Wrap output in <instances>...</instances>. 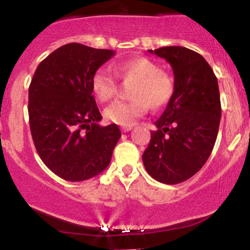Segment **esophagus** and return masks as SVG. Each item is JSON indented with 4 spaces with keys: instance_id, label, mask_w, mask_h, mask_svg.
Listing matches in <instances>:
<instances>
[{
    "instance_id": "34e87169",
    "label": "esophagus",
    "mask_w": 250,
    "mask_h": 250,
    "mask_svg": "<svg viewBox=\"0 0 250 250\" xmlns=\"http://www.w3.org/2000/svg\"><path fill=\"white\" fill-rule=\"evenodd\" d=\"M129 130H132V127H130V125H127V127H121V132L122 133H127L129 132Z\"/></svg>"
}]
</instances>
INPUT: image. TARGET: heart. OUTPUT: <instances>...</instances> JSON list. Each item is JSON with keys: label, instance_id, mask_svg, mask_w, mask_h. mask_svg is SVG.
I'll list each match as a JSON object with an SVG mask.
<instances>
[{"label": "heart", "instance_id": "heart-1", "mask_svg": "<svg viewBox=\"0 0 250 250\" xmlns=\"http://www.w3.org/2000/svg\"><path fill=\"white\" fill-rule=\"evenodd\" d=\"M115 74L123 83H130V101L117 102L105 110L110 122L118 125H132L151 107L159 110L171 102L175 94V80L162 70L158 63L147 57H134L114 65ZM92 92L102 103H109L116 97V79L104 69L97 70L91 80Z\"/></svg>", "mask_w": 250, "mask_h": 250}]
</instances>
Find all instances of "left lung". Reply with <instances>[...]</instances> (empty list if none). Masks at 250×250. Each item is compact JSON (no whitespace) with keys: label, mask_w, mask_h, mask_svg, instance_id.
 I'll list each match as a JSON object with an SVG mask.
<instances>
[{"label":"left lung","mask_w":250,"mask_h":250,"mask_svg":"<svg viewBox=\"0 0 250 250\" xmlns=\"http://www.w3.org/2000/svg\"><path fill=\"white\" fill-rule=\"evenodd\" d=\"M171 64L175 94L154 122L158 130L143 154L146 171L158 182L177 185L195 175L208 159L219 129V87L211 65L183 46L148 50Z\"/></svg>","instance_id":"1"}]
</instances>
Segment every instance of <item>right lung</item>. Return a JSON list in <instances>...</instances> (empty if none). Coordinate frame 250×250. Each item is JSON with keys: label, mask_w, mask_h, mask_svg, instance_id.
<instances>
[{"label": "right lung", "mask_w": 250, "mask_h": 250, "mask_svg": "<svg viewBox=\"0 0 250 250\" xmlns=\"http://www.w3.org/2000/svg\"><path fill=\"white\" fill-rule=\"evenodd\" d=\"M115 52L69 43L37 67L28 88L33 143L44 164L70 182L106 169L121 138L117 125H99L102 115L92 96L94 73Z\"/></svg>", "instance_id": "1"}]
</instances>
